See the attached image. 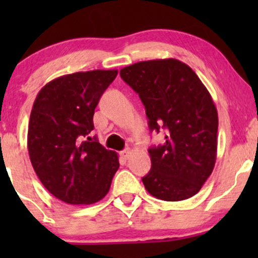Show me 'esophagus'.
<instances>
[{
    "label": "esophagus",
    "mask_w": 258,
    "mask_h": 258,
    "mask_svg": "<svg viewBox=\"0 0 258 258\" xmlns=\"http://www.w3.org/2000/svg\"><path fill=\"white\" fill-rule=\"evenodd\" d=\"M131 153H132V148L127 147L126 150L122 151V152H121V156H122V157L124 158V160H127V158H128L130 156H131Z\"/></svg>",
    "instance_id": "obj_1"
}]
</instances>
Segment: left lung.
I'll list each match as a JSON object with an SVG mask.
<instances>
[{
  "label": "left lung",
  "instance_id": "left-lung-1",
  "mask_svg": "<svg viewBox=\"0 0 258 258\" xmlns=\"http://www.w3.org/2000/svg\"><path fill=\"white\" fill-rule=\"evenodd\" d=\"M139 93L148 127L165 130V144L151 147L145 188L163 201L195 196L212 173L217 156L218 116L212 97L194 70L175 58L151 59L119 71Z\"/></svg>",
  "mask_w": 258,
  "mask_h": 258
}]
</instances>
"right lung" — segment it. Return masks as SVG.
<instances>
[{"mask_svg": "<svg viewBox=\"0 0 258 258\" xmlns=\"http://www.w3.org/2000/svg\"><path fill=\"white\" fill-rule=\"evenodd\" d=\"M117 70H93L52 80L38 92L30 116L27 148L49 194L70 205H92L110 191L118 156L91 139L93 114Z\"/></svg>", "mask_w": 258, "mask_h": 258, "instance_id": "obj_1", "label": "right lung"}]
</instances>
